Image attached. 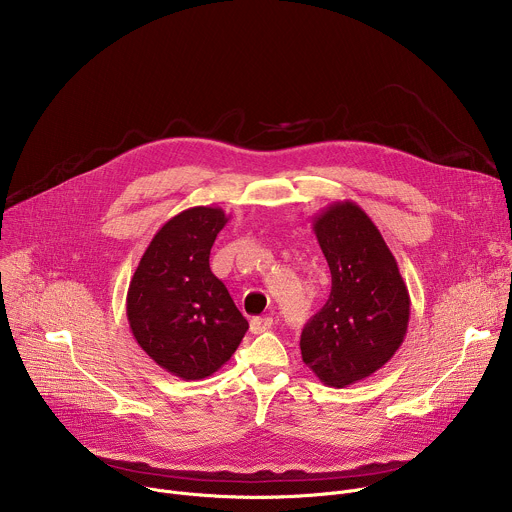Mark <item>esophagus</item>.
I'll return each instance as SVG.
<instances>
[{"mask_svg": "<svg viewBox=\"0 0 512 512\" xmlns=\"http://www.w3.org/2000/svg\"><path fill=\"white\" fill-rule=\"evenodd\" d=\"M271 326H273V318H269V316L253 318V320H251V332H253V334H261V332L269 330Z\"/></svg>", "mask_w": 512, "mask_h": 512, "instance_id": "34e87169", "label": "esophagus"}]
</instances>
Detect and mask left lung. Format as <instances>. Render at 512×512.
I'll list each match as a JSON object with an SVG mask.
<instances>
[{"label": "left lung", "instance_id": "left-lung-1", "mask_svg": "<svg viewBox=\"0 0 512 512\" xmlns=\"http://www.w3.org/2000/svg\"><path fill=\"white\" fill-rule=\"evenodd\" d=\"M312 227L332 289L302 332V360L324 385L342 389L393 358L407 334L411 300L391 249L356 202H332Z\"/></svg>", "mask_w": 512, "mask_h": 512}]
</instances>
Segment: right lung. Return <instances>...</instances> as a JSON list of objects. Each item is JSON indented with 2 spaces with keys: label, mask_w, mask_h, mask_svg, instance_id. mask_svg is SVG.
Masks as SVG:
<instances>
[{
  "label": "right lung",
  "mask_w": 512,
  "mask_h": 512,
  "mask_svg": "<svg viewBox=\"0 0 512 512\" xmlns=\"http://www.w3.org/2000/svg\"><path fill=\"white\" fill-rule=\"evenodd\" d=\"M229 223L218 206L172 216L139 259L127 289L133 338L164 371L200 381L231 360L249 322L210 271V249Z\"/></svg>",
  "instance_id": "right-lung-1"
}]
</instances>
